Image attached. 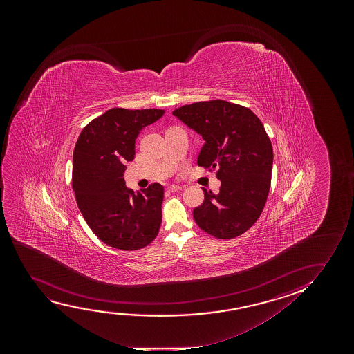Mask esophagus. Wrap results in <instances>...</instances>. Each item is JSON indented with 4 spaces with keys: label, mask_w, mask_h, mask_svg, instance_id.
Wrapping results in <instances>:
<instances>
[{
    "label": "esophagus",
    "mask_w": 354,
    "mask_h": 354,
    "mask_svg": "<svg viewBox=\"0 0 354 354\" xmlns=\"http://www.w3.org/2000/svg\"><path fill=\"white\" fill-rule=\"evenodd\" d=\"M181 189H183V187L179 186V185H170L167 189H168L169 192H176V191H180Z\"/></svg>",
    "instance_id": "obj_1"
}]
</instances>
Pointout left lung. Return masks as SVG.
<instances>
[{"instance_id": "8db88e82", "label": "left lung", "mask_w": 354, "mask_h": 354, "mask_svg": "<svg viewBox=\"0 0 354 354\" xmlns=\"http://www.w3.org/2000/svg\"><path fill=\"white\" fill-rule=\"evenodd\" d=\"M173 115L202 136L197 163L218 170L221 181L218 194L203 189L194 221L218 239L241 236L260 218L271 187L273 149L261 121L248 107L220 99L185 105Z\"/></svg>"}]
</instances>
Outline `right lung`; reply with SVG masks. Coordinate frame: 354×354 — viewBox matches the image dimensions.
<instances>
[{"instance_id":"obj_1","label":"right lung","mask_w":354,"mask_h":354,"mask_svg":"<svg viewBox=\"0 0 354 354\" xmlns=\"http://www.w3.org/2000/svg\"><path fill=\"white\" fill-rule=\"evenodd\" d=\"M165 110H107L83 128L73 150V189L78 209L100 241L121 250L149 245L160 231L165 189L136 192L123 178L134 160L136 139Z\"/></svg>"}]
</instances>
